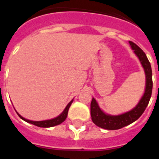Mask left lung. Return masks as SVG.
<instances>
[{
    "mask_svg": "<svg viewBox=\"0 0 159 159\" xmlns=\"http://www.w3.org/2000/svg\"><path fill=\"white\" fill-rule=\"evenodd\" d=\"M129 43L132 50H134V52L135 53L138 58L139 59L142 66L144 68L146 75L145 92L135 107L133 108L130 111L119 116H110L105 114L100 109L96 100L92 98L91 102V116H92V122L101 128L107 129V130H118L134 123L143 115L148 105L149 101L151 99L153 88L152 70H151V63L149 62L145 52L137 44L132 41H129Z\"/></svg>",
    "mask_w": 159,
    "mask_h": 159,
    "instance_id": "obj_1",
    "label": "left lung"
}]
</instances>
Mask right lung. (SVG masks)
<instances>
[{
  "label": "right lung",
  "instance_id": "1",
  "mask_svg": "<svg viewBox=\"0 0 159 159\" xmlns=\"http://www.w3.org/2000/svg\"><path fill=\"white\" fill-rule=\"evenodd\" d=\"M73 99L71 101V102L67 105V107H65V109L64 110V111L62 113L60 114V116H57V117L54 118L52 119H48V120H43V121H32V120H29V119H25L24 117H22L20 115L17 113V115L19 116V117L21 119H23L24 121L27 122V123H32V124L35 125V126H37V127H54V126H57V125L60 124V123H62L66 119L67 116V112H68V110H69V107L71 106V104L72 103Z\"/></svg>",
  "mask_w": 159,
  "mask_h": 159
}]
</instances>
